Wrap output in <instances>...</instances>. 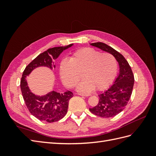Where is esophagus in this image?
I'll list each match as a JSON object with an SVG mask.
<instances>
[{"label":"esophagus","instance_id":"34e87169","mask_svg":"<svg viewBox=\"0 0 156 156\" xmlns=\"http://www.w3.org/2000/svg\"><path fill=\"white\" fill-rule=\"evenodd\" d=\"M76 94L80 95V96H83V97H88V96H90L89 94H83V93H76Z\"/></svg>","mask_w":156,"mask_h":156}]
</instances>
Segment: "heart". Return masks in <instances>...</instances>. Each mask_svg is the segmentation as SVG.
Wrapping results in <instances>:
<instances>
[{
	"mask_svg": "<svg viewBox=\"0 0 156 156\" xmlns=\"http://www.w3.org/2000/svg\"><path fill=\"white\" fill-rule=\"evenodd\" d=\"M117 72V59L110 53L84 48L74 51L69 59H64L59 64L62 80L69 88L75 87L82 76L84 78L77 86L81 92L95 88L103 90L110 86Z\"/></svg>",
	"mask_w": 156,
	"mask_h": 156,
	"instance_id": "1",
	"label": "heart"
}]
</instances>
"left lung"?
<instances>
[{
	"label": "left lung",
	"instance_id": "left-lung-1",
	"mask_svg": "<svg viewBox=\"0 0 156 156\" xmlns=\"http://www.w3.org/2000/svg\"><path fill=\"white\" fill-rule=\"evenodd\" d=\"M90 45L114 56L119 65V74L114 84L98 95V105L89 110L92 114L101 117H115L125 108L131 98L134 85L133 72L123 55L111 46L102 42L93 43Z\"/></svg>",
	"mask_w": 156,
	"mask_h": 156
}]
</instances>
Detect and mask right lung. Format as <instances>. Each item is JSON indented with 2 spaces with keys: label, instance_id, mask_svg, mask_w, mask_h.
Segmentation results:
<instances>
[{
  "label": "right lung",
  "instance_id": "add662e5",
  "mask_svg": "<svg viewBox=\"0 0 156 156\" xmlns=\"http://www.w3.org/2000/svg\"><path fill=\"white\" fill-rule=\"evenodd\" d=\"M72 45L48 49L29 63L23 71L20 85L23 97L29 112L39 120L48 122L60 120L67 113L69 101L73 97V93L69 90L64 93L51 91L41 97L37 96L29 88L26 77L35 68L40 66H46L51 69L55 68L53 60L57 59L63 51Z\"/></svg>",
  "mask_w": 156,
  "mask_h": 156
}]
</instances>
